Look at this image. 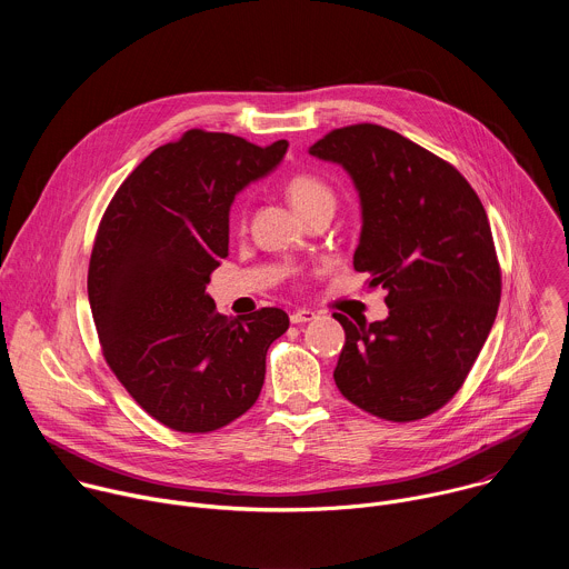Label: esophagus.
<instances>
[{
	"instance_id": "obj_1",
	"label": "esophagus",
	"mask_w": 569,
	"mask_h": 569,
	"mask_svg": "<svg viewBox=\"0 0 569 569\" xmlns=\"http://www.w3.org/2000/svg\"><path fill=\"white\" fill-rule=\"evenodd\" d=\"M317 315H315V310H310V308H297V310H292L290 312V321L292 323H303V321H312Z\"/></svg>"
}]
</instances>
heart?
Returning a JSON list of instances; mask_svg holds the SVG:
<instances>
[{"instance_id":"obj_1","label":"heart","mask_w":569,"mask_h":569,"mask_svg":"<svg viewBox=\"0 0 569 569\" xmlns=\"http://www.w3.org/2000/svg\"><path fill=\"white\" fill-rule=\"evenodd\" d=\"M286 196L299 216L321 204H336V193L331 184L312 173H295L286 182Z\"/></svg>"}]
</instances>
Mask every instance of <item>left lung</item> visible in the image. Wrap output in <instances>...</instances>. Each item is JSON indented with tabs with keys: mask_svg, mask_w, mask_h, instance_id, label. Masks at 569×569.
<instances>
[{
	"mask_svg": "<svg viewBox=\"0 0 569 569\" xmlns=\"http://www.w3.org/2000/svg\"><path fill=\"white\" fill-rule=\"evenodd\" d=\"M308 152L353 180L362 211L353 268L387 290L389 308L371 323L333 312L347 336L336 385L373 417L423 419L463 385L498 315L489 218L455 167L382 126L333 130Z\"/></svg>",
	"mask_w": 569,
	"mask_h": 569,
	"instance_id": "obj_1",
	"label": "left lung"
}]
</instances>
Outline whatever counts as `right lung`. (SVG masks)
Masks as SVG:
<instances>
[{"instance_id": "add662e5", "label": "right lung", "mask_w": 569, "mask_h": 569, "mask_svg": "<svg viewBox=\"0 0 569 569\" xmlns=\"http://www.w3.org/2000/svg\"><path fill=\"white\" fill-rule=\"evenodd\" d=\"M286 150V139L261 148L189 130L141 161L101 220L88 295L103 356L171 430L211 432L246 415L270 345L290 327L281 308L227 319L207 295L227 257L233 198L270 176Z\"/></svg>"}]
</instances>
